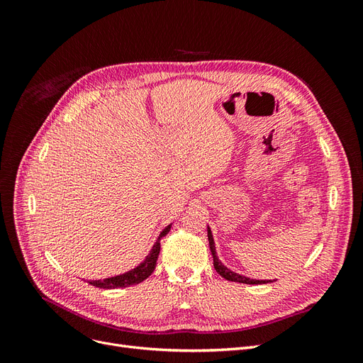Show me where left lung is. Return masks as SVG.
Here are the masks:
<instances>
[{
  "mask_svg": "<svg viewBox=\"0 0 363 363\" xmlns=\"http://www.w3.org/2000/svg\"><path fill=\"white\" fill-rule=\"evenodd\" d=\"M207 238H208V245H211V252L213 256V266L216 272L223 277L228 281H234V282H241V284H268L271 281H263V279H252V278H247L244 275H240L237 272H233L230 268H226V266L219 260L218 253H216V245H215V240L212 235L211 228L207 226Z\"/></svg>",
  "mask_w": 363,
  "mask_h": 363,
  "instance_id": "8db88e82",
  "label": "left lung"
}]
</instances>
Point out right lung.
Wrapping results in <instances>:
<instances>
[{
	"mask_svg": "<svg viewBox=\"0 0 363 363\" xmlns=\"http://www.w3.org/2000/svg\"><path fill=\"white\" fill-rule=\"evenodd\" d=\"M170 225H167L164 230L160 233V235L157 237L155 245H152L151 252L148 253V256H145V259L137 266L125 274L116 275V277H110V278H104V279H95V281H88L94 287L99 289H106V290H111V289H121V287H129V285H135L143 282L144 279H147L152 271L156 268V262L160 253V240L170 231Z\"/></svg>",
	"mask_w": 363,
	"mask_h": 363,
	"instance_id": "right-lung-1",
	"label": "right lung"
}]
</instances>
